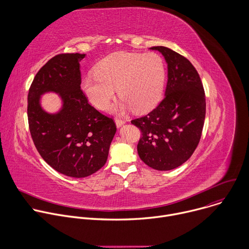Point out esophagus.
Segmentation results:
<instances>
[{
	"instance_id": "obj_1",
	"label": "esophagus",
	"mask_w": 249,
	"mask_h": 249,
	"mask_svg": "<svg viewBox=\"0 0 249 249\" xmlns=\"http://www.w3.org/2000/svg\"><path fill=\"white\" fill-rule=\"evenodd\" d=\"M125 122H126V121H125L124 119H121V118H118V117L115 118V123H116V126H117V127L122 126Z\"/></svg>"
}]
</instances>
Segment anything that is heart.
I'll return each instance as SVG.
<instances>
[{"label":"heart","mask_w":249,"mask_h":249,"mask_svg":"<svg viewBox=\"0 0 249 249\" xmlns=\"http://www.w3.org/2000/svg\"><path fill=\"white\" fill-rule=\"evenodd\" d=\"M164 78V64L158 54L119 52L101 60L95 74L83 79L82 89L96 108L107 107L116 89L121 97L116 110L133 108L136 112H146L160 100Z\"/></svg>","instance_id":"1"}]
</instances>
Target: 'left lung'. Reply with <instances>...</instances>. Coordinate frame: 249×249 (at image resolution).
I'll return each instance as SVG.
<instances>
[{
    "mask_svg": "<svg viewBox=\"0 0 249 249\" xmlns=\"http://www.w3.org/2000/svg\"><path fill=\"white\" fill-rule=\"evenodd\" d=\"M165 58L168 79L165 95L147 115L132 124L141 133L140 159L157 170L184 163L196 150L206 115V96L195 67L184 56L163 46H154Z\"/></svg>",
    "mask_w": 249,
    "mask_h": 249,
    "instance_id": "1",
    "label": "left lung"
}]
</instances>
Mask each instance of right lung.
<instances>
[{
  "label": "right lung",
  "mask_w": 249,
  "mask_h": 249,
  "mask_svg": "<svg viewBox=\"0 0 249 249\" xmlns=\"http://www.w3.org/2000/svg\"><path fill=\"white\" fill-rule=\"evenodd\" d=\"M85 54L63 53L51 58L35 75L27 95V118L35 148L55 170L67 176L87 177L106 162L116 133L111 117L96 110L81 89L80 62ZM63 99L57 115L39 104L44 92Z\"/></svg>",
  "instance_id": "add662e5"
}]
</instances>
